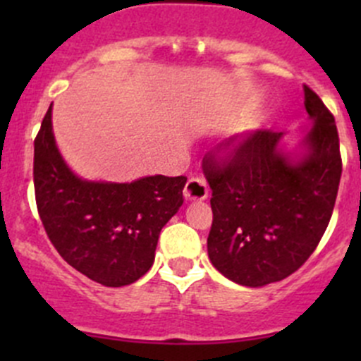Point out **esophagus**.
<instances>
[{"label":"esophagus","mask_w":361,"mask_h":361,"mask_svg":"<svg viewBox=\"0 0 361 361\" xmlns=\"http://www.w3.org/2000/svg\"><path fill=\"white\" fill-rule=\"evenodd\" d=\"M207 194H209V188L202 178H190L185 185V201H204V199H207Z\"/></svg>","instance_id":"34e87169"}]
</instances>
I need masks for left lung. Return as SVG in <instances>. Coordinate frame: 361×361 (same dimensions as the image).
Listing matches in <instances>:
<instances>
[{
    "instance_id": "obj_1",
    "label": "left lung",
    "mask_w": 361,
    "mask_h": 361,
    "mask_svg": "<svg viewBox=\"0 0 361 361\" xmlns=\"http://www.w3.org/2000/svg\"><path fill=\"white\" fill-rule=\"evenodd\" d=\"M311 127L292 150L285 133L260 129L238 140L227 162L206 160L213 190L207 235L211 264L231 281L265 286L293 274L332 218L342 173L336 118L304 85Z\"/></svg>"
}]
</instances>
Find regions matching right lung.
Listing matches in <instances>:
<instances>
[{"label": "right lung", "instance_id": "obj_1", "mask_svg": "<svg viewBox=\"0 0 361 361\" xmlns=\"http://www.w3.org/2000/svg\"><path fill=\"white\" fill-rule=\"evenodd\" d=\"M35 194L47 235L71 267L118 288L147 274L164 225L183 204L185 176H145L130 183L76 176L52 130V104L35 140Z\"/></svg>", "mask_w": 361, "mask_h": 361}]
</instances>
